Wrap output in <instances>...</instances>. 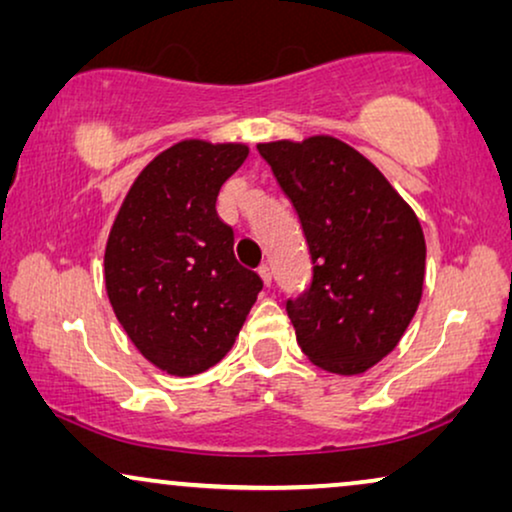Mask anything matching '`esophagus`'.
<instances>
[{"label": "esophagus", "mask_w": 512, "mask_h": 512, "mask_svg": "<svg viewBox=\"0 0 512 512\" xmlns=\"http://www.w3.org/2000/svg\"><path fill=\"white\" fill-rule=\"evenodd\" d=\"M258 275H261V279H263V284L268 286L270 282H272V272H270V265L268 263H261L258 265Z\"/></svg>", "instance_id": "34e87169"}]
</instances>
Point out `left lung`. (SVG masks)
<instances>
[{"label":"left lung","mask_w":512,"mask_h":512,"mask_svg":"<svg viewBox=\"0 0 512 512\" xmlns=\"http://www.w3.org/2000/svg\"><path fill=\"white\" fill-rule=\"evenodd\" d=\"M296 209L312 282L286 312L307 359L359 375L384 359L415 317L426 244L417 216L384 174L335 137L258 144Z\"/></svg>","instance_id":"8db88e82"}]
</instances>
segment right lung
Returning <instances> with one entry per match:
<instances>
[{"label": "right lung", "instance_id": "right-lung-1", "mask_svg": "<svg viewBox=\"0 0 512 512\" xmlns=\"http://www.w3.org/2000/svg\"><path fill=\"white\" fill-rule=\"evenodd\" d=\"M244 144L186 139L144 167L104 251L116 319L153 366L188 377L219 363L263 279L237 263L216 198L244 163Z\"/></svg>", "mask_w": 512, "mask_h": 512}]
</instances>
